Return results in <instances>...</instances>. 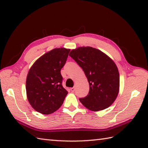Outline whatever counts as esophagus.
I'll use <instances>...</instances> for the list:
<instances>
[{"instance_id": "esophagus-1", "label": "esophagus", "mask_w": 148, "mask_h": 148, "mask_svg": "<svg viewBox=\"0 0 148 148\" xmlns=\"http://www.w3.org/2000/svg\"><path fill=\"white\" fill-rule=\"evenodd\" d=\"M71 92H74V91H75V88H74V87H73V88H71Z\"/></svg>"}]
</instances>
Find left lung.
Segmentation results:
<instances>
[{
	"instance_id": "obj_1",
	"label": "left lung",
	"mask_w": 148,
	"mask_h": 148,
	"mask_svg": "<svg viewBox=\"0 0 148 148\" xmlns=\"http://www.w3.org/2000/svg\"><path fill=\"white\" fill-rule=\"evenodd\" d=\"M69 55L83 69L89 83V93L79 99L81 103L94 112L109 108L119 91V74L114 62L90 46L78 47L71 50Z\"/></svg>"
}]
</instances>
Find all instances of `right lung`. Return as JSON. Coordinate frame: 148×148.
Listing matches in <instances>:
<instances>
[{
    "instance_id": "right-lung-1",
    "label": "right lung",
    "mask_w": 148,
    "mask_h": 148,
    "mask_svg": "<svg viewBox=\"0 0 148 148\" xmlns=\"http://www.w3.org/2000/svg\"><path fill=\"white\" fill-rule=\"evenodd\" d=\"M70 49L55 48L34 63L26 79L27 99L32 108L42 114H49L60 108L68 92L63 87L61 69Z\"/></svg>"
}]
</instances>
